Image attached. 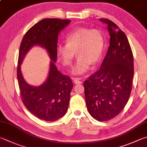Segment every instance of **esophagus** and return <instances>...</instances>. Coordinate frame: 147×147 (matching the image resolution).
Listing matches in <instances>:
<instances>
[{
	"instance_id": "1",
	"label": "esophagus",
	"mask_w": 147,
	"mask_h": 147,
	"mask_svg": "<svg viewBox=\"0 0 147 147\" xmlns=\"http://www.w3.org/2000/svg\"><path fill=\"white\" fill-rule=\"evenodd\" d=\"M72 81L74 82V83L75 84H81L82 83V82H81V80L82 79V77H73L72 79Z\"/></svg>"
}]
</instances>
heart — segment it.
<instances>
[{"label":"heart","instance_id":"b5f03b06","mask_svg":"<svg viewBox=\"0 0 147 147\" xmlns=\"http://www.w3.org/2000/svg\"><path fill=\"white\" fill-rule=\"evenodd\" d=\"M66 44L57 46V57L65 66L72 65L77 54L78 58L71 73L76 76L86 73L91 63L95 65L100 59L104 46V39L98 29L79 27L66 35Z\"/></svg>","mask_w":147,"mask_h":147}]
</instances>
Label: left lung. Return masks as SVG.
<instances>
[{
  "mask_svg": "<svg viewBox=\"0 0 147 147\" xmlns=\"http://www.w3.org/2000/svg\"><path fill=\"white\" fill-rule=\"evenodd\" d=\"M110 45L99 70L84 82L86 104L91 117L100 121L117 117L129 100L134 75L132 52L125 33L106 18Z\"/></svg>",
  "mask_w": 147,
  "mask_h": 147,
  "instance_id": "1",
  "label": "left lung"
}]
</instances>
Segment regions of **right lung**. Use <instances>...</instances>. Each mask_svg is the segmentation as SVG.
I'll return each mask as SVG.
<instances>
[{"label": "right lung", "instance_id": "1", "mask_svg": "<svg viewBox=\"0 0 147 147\" xmlns=\"http://www.w3.org/2000/svg\"><path fill=\"white\" fill-rule=\"evenodd\" d=\"M70 22L65 19H43L27 30L20 44L17 67L20 95L27 109L40 120L54 121L65 116L68 110L72 82L68 76L58 71L54 63L57 59L58 34ZM35 45L45 48L51 59L48 79L39 87L27 84L20 70L26 52Z\"/></svg>", "mask_w": 147, "mask_h": 147}]
</instances>
